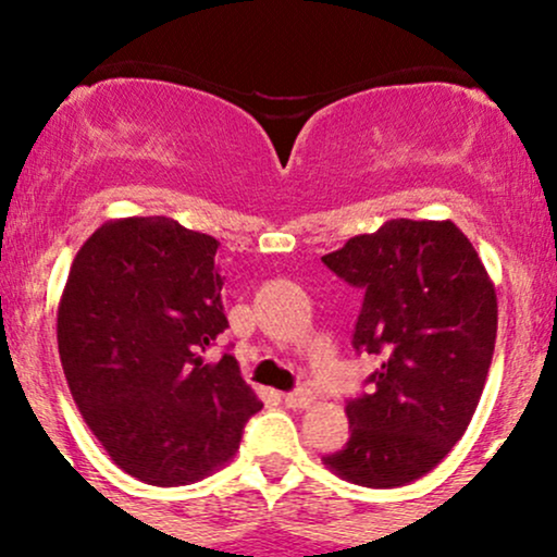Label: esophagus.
<instances>
[{"instance_id":"1","label":"esophagus","mask_w":557,"mask_h":557,"mask_svg":"<svg viewBox=\"0 0 557 557\" xmlns=\"http://www.w3.org/2000/svg\"><path fill=\"white\" fill-rule=\"evenodd\" d=\"M283 400L287 408H309L311 400H314V395H311L309 389L300 387V389H293V393H285Z\"/></svg>"}]
</instances>
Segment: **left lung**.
Here are the masks:
<instances>
[{"instance_id":"left-lung-1","label":"left lung","mask_w":557,"mask_h":557,"mask_svg":"<svg viewBox=\"0 0 557 557\" xmlns=\"http://www.w3.org/2000/svg\"><path fill=\"white\" fill-rule=\"evenodd\" d=\"M322 261L363 290L354 348L382 356L372 389L345 406L348 443L322 461L361 487H403L474 417L497 337L495 285L450 220H389Z\"/></svg>"}]
</instances>
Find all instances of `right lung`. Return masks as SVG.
Wrapping results in <instances>:
<instances>
[{
	"label": "right lung",
	"instance_id": "add662e5",
	"mask_svg": "<svg viewBox=\"0 0 557 557\" xmlns=\"http://www.w3.org/2000/svg\"><path fill=\"white\" fill-rule=\"evenodd\" d=\"M212 235L170 216L104 222L81 246L57 311L75 406L120 469L175 487L222 469L261 411L238 361L201 354L227 330Z\"/></svg>",
	"mask_w": 557,
	"mask_h": 557
}]
</instances>
